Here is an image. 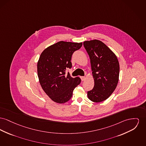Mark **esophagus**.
Masks as SVG:
<instances>
[{
    "instance_id": "1",
    "label": "esophagus",
    "mask_w": 146,
    "mask_h": 146,
    "mask_svg": "<svg viewBox=\"0 0 146 146\" xmlns=\"http://www.w3.org/2000/svg\"><path fill=\"white\" fill-rule=\"evenodd\" d=\"M80 78H81V80H82V81H83V80H84L86 79V77H84V76H82V77H80Z\"/></svg>"
}]
</instances>
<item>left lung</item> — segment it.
<instances>
[{
  "label": "left lung",
  "instance_id": "8db88e82",
  "mask_svg": "<svg viewBox=\"0 0 146 146\" xmlns=\"http://www.w3.org/2000/svg\"><path fill=\"white\" fill-rule=\"evenodd\" d=\"M83 45L90 60L94 86L88 92L92 102L99 103L107 99L115 90L119 78L120 66L115 53L103 42L86 41Z\"/></svg>",
  "mask_w": 146,
  "mask_h": 146
}]
</instances>
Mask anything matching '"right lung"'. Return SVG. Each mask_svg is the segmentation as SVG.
<instances>
[{
  "mask_svg": "<svg viewBox=\"0 0 146 146\" xmlns=\"http://www.w3.org/2000/svg\"><path fill=\"white\" fill-rule=\"evenodd\" d=\"M82 42L60 41L48 47L37 62V74L40 85L46 94L57 103L69 101L74 88L81 82L79 77L73 78L66 69L72 67L71 59Z\"/></svg>",
  "mask_w": 146,
  "mask_h": 146,
  "instance_id": "1",
  "label": "right lung"
}]
</instances>
